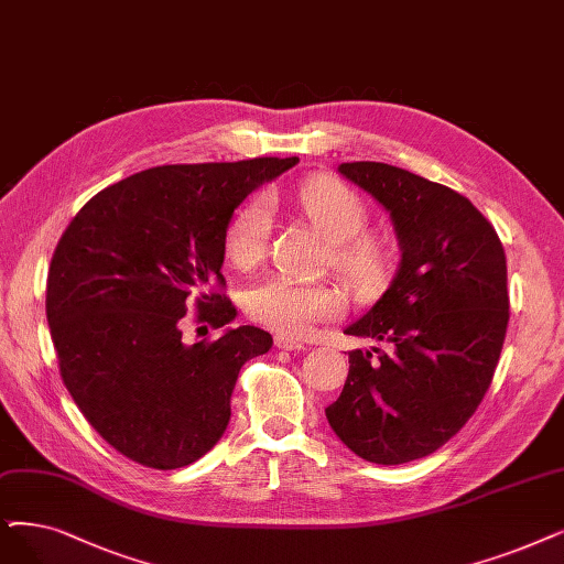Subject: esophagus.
<instances>
[{
    "label": "esophagus",
    "mask_w": 564,
    "mask_h": 564,
    "mask_svg": "<svg viewBox=\"0 0 564 564\" xmlns=\"http://www.w3.org/2000/svg\"><path fill=\"white\" fill-rule=\"evenodd\" d=\"M275 347L278 349H284V351H301V349H305V345L301 343V340H294V337H289V335H278L275 337Z\"/></svg>",
    "instance_id": "esophagus-1"
}]
</instances>
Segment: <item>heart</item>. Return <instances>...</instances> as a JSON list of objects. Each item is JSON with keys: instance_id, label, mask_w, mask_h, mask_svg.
I'll use <instances>...</instances> for the list:
<instances>
[{"instance_id": "heart-1", "label": "heart", "mask_w": 564, "mask_h": 564, "mask_svg": "<svg viewBox=\"0 0 564 564\" xmlns=\"http://www.w3.org/2000/svg\"><path fill=\"white\" fill-rule=\"evenodd\" d=\"M296 204L312 227L330 242V263L345 278L358 284H372L381 278L389 263L387 245L379 236L364 231L368 208L351 187L326 175L312 177L299 187ZM270 224L273 206L263 194L236 210L224 234V252L238 270H250L265 257ZM245 310L282 335L301 337L314 324L337 317L343 299L326 284L265 275L247 289Z\"/></svg>"}]
</instances>
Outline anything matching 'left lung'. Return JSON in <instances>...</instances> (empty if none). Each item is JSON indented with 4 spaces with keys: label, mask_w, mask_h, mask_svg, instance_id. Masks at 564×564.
<instances>
[{
    "label": "left lung",
    "mask_w": 564,
    "mask_h": 564,
    "mask_svg": "<svg viewBox=\"0 0 564 564\" xmlns=\"http://www.w3.org/2000/svg\"><path fill=\"white\" fill-rule=\"evenodd\" d=\"M337 171L391 215L402 257L381 299L345 328L381 349L349 351L326 419L364 460L410 463L452 440L490 387L509 322L505 247L440 183L381 162Z\"/></svg>",
    "instance_id": "8db88e82"
}]
</instances>
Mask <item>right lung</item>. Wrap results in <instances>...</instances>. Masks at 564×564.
Here are the masks:
<instances>
[{"mask_svg": "<svg viewBox=\"0 0 564 564\" xmlns=\"http://www.w3.org/2000/svg\"><path fill=\"white\" fill-rule=\"evenodd\" d=\"M299 156L171 164L101 189L62 234L46 317L66 391L122 456L154 469L206 456L231 419L247 360L273 347L236 319L224 289V234L247 194ZM225 333L182 340L186 303Z\"/></svg>", "mask_w": 564, "mask_h": 564, "instance_id": "obj_1", "label": "right lung"}]
</instances>
